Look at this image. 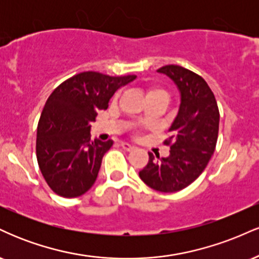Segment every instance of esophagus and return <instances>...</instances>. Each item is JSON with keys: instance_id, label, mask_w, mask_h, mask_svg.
I'll return each mask as SVG.
<instances>
[{"instance_id": "obj_1", "label": "esophagus", "mask_w": 259, "mask_h": 259, "mask_svg": "<svg viewBox=\"0 0 259 259\" xmlns=\"http://www.w3.org/2000/svg\"><path fill=\"white\" fill-rule=\"evenodd\" d=\"M120 146L123 147L124 150H125V151H129V152H130V151H133L134 148H135V147H134V146H132V145L126 144V142H121V144H120Z\"/></svg>"}]
</instances>
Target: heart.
Returning a JSON list of instances; mask_svg holds the SVG:
<instances>
[{
  "label": "heart",
  "mask_w": 259,
  "mask_h": 259,
  "mask_svg": "<svg viewBox=\"0 0 259 259\" xmlns=\"http://www.w3.org/2000/svg\"><path fill=\"white\" fill-rule=\"evenodd\" d=\"M150 96H163L167 99V92H165L164 90H162V89H151L150 91L147 92V97Z\"/></svg>",
  "instance_id": "b5f03b06"
}]
</instances>
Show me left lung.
Returning <instances> with one entry per match:
<instances>
[{
	"label": "left lung",
	"mask_w": 259,
	"mask_h": 259,
	"mask_svg": "<svg viewBox=\"0 0 259 259\" xmlns=\"http://www.w3.org/2000/svg\"><path fill=\"white\" fill-rule=\"evenodd\" d=\"M169 76L180 92V106L169 127L168 157L159 158L148 152L150 160L141 180L160 192H177L194 183L207 167L215 150L219 111L214 95L203 78L180 67L164 65L157 70Z\"/></svg>",
	"instance_id": "left-lung-1"
}]
</instances>
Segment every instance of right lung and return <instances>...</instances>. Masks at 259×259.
<instances>
[{"instance_id": "add662e5", "label": "right lung", "mask_w": 259, "mask_h": 259, "mask_svg": "<svg viewBox=\"0 0 259 259\" xmlns=\"http://www.w3.org/2000/svg\"><path fill=\"white\" fill-rule=\"evenodd\" d=\"M136 75L109 76L84 72L65 80L46 101L37 124L38 167L52 191L62 197L84 195L97 179L113 141L91 140V121L108 108L118 89Z\"/></svg>"}]
</instances>
